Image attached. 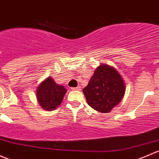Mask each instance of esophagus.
Wrapping results in <instances>:
<instances>
[{"instance_id":"1","label":"esophagus","mask_w":159,"mask_h":159,"mask_svg":"<svg viewBox=\"0 0 159 159\" xmlns=\"http://www.w3.org/2000/svg\"><path fill=\"white\" fill-rule=\"evenodd\" d=\"M72 89H73V90H80V89H81V86H78L77 87H73V88H72Z\"/></svg>"}]
</instances>
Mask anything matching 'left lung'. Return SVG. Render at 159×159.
Wrapping results in <instances>:
<instances>
[{
    "instance_id": "left-lung-1",
    "label": "left lung",
    "mask_w": 159,
    "mask_h": 159,
    "mask_svg": "<svg viewBox=\"0 0 159 159\" xmlns=\"http://www.w3.org/2000/svg\"><path fill=\"white\" fill-rule=\"evenodd\" d=\"M83 92L87 103L93 109L109 113L123 99L125 85L116 69L101 64L94 70Z\"/></svg>"
}]
</instances>
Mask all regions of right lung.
Masks as SVG:
<instances>
[{"label":"right lung","instance_id":"obj_1","mask_svg":"<svg viewBox=\"0 0 159 159\" xmlns=\"http://www.w3.org/2000/svg\"><path fill=\"white\" fill-rule=\"evenodd\" d=\"M67 90L62 85H58L52 77H48L39 84L36 97L41 107L52 111L62 103Z\"/></svg>","mask_w":159,"mask_h":159}]
</instances>
